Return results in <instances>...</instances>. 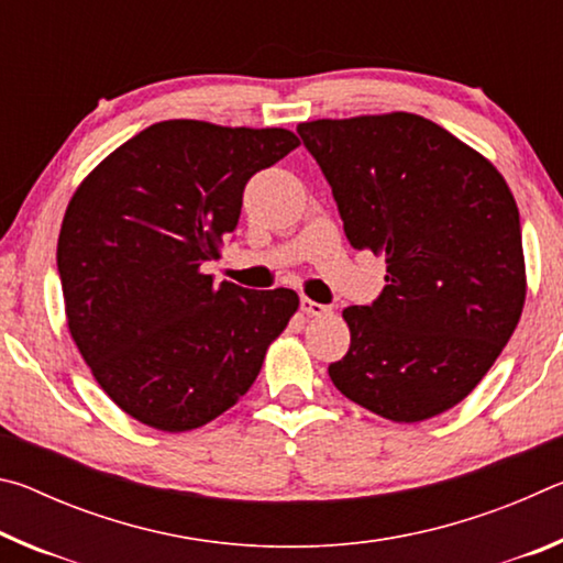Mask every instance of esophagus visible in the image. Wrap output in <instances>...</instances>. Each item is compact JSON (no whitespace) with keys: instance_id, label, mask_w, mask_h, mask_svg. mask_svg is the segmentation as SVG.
<instances>
[{"instance_id":"34e87169","label":"esophagus","mask_w":563,"mask_h":563,"mask_svg":"<svg viewBox=\"0 0 563 563\" xmlns=\"http://www.w3.org/2000/svg\"><path fill=\"white\" fill-rule=\"evenodd\" d=\"M300 310L305 312V316H310V318H325V316H330L328 305L316 302V300H310V298H302L300 300Z\"/></svg>"}]
</instances>
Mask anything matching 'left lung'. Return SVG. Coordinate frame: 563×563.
I'll use <instances>...</instances> for the list:
<instances>
[{
    "label": "left lung",
    "instance_id": "left-lung-1",
    "mask_svg": "<svg viewBox=\"0 0 563 563\" xmlns=\"http://www.w3.org/2000/svg\"><path fill=\"white\" fill-rule=\"evenodd\" d=\"M352 247L385 258L383 295L342 310L332 385L393 422H424L482 383L527 300L519 208L479 151L407 111L298 126Z\"/></svg>",
    "mask_w": 563,
    "mask_h": 563
}]
</instances>
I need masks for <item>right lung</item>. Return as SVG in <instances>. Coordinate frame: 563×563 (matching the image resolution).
I'll list each match as a JSON object with an SVG mask.
<instances>
[{"label": "right lung", "instance_id": "right-lung-1", "mask_svg": "<svg viewBox=\"0 0 563 563\" xmlns=\"http://www.w3.org/2000/svg\"><path fill=\"white\" fill-rule=\"evenodd\" d=\"M298 146L288 129L161 121L74 190L56 243L66 328L141 424L188 432L223 415L298 312L295 290L203 273L235 231L247 178Z\"/></svg>", "mask_w": 563, "mask_h": 563}]
</instances>
